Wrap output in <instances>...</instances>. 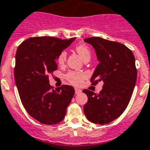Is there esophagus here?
<instances>
[{
	"label": "esophagus",
	"mask_w": 150,
	"mask_h": 150,
	"mask_svg": "<svg viewBox=\"0 0 150 150\" xmlns=\"http://www.w3.org/2000/svg\"><path fill=\"white\" fill-rule=\"evenodd\" d=\"M75 94H79V93H81V91L80 89H78V88H75Z\"/></svg>",
	"instance_id": "esophagus-1"
}]
</instances>
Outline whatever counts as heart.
Listing matches in <instances>:
<instances>
[{"instance_id":"1","label":"heart","mask_w":150,"mask_h":150,"mask_svg":"<svg viewBox=\"0 0 150 150\" xmlns=\"http://www.w3.org/2000/svg\"><path fill=\"white\" fill-rule=\"evenodd\" d=\"M75 50L78 52V53L80 55V57L82 58V59L84 61L91 58V50H90L89 48L86 46V45H84V44H79V45H77L75 47ZM66 57H67V53H66V52L65 50L61 52L59 54V56H58V57H57V63L60 65V66L64 64L66 60ZM86 77H87V75L84 72L75 71H69L65 75V78H66V79L69 82L71 83V84H74V85L76 86L80 85V84H82Z\"/></svg>"}]
</instances>
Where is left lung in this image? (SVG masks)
Returning <instances> with one entry per match:
<instances>
[{
  "label": "left lung",
  "instance_id": "1",
  "mask_svg": "<svg viewBox=\"0 0 150 150\" xmlns=\"http://www.w3.org/2000/svg\"><path fill=\"white\" fill-rule=\"evenodd\" d=\"M84 41L93 47L100 62L91 81L93 84L104 82L99 94L83 91L88 97L84 114L93 123L108 124L120 116L131 100L137 75L134 56L121 43L98 37Z\"/></svg>",
  "mask_w": 150,
  "mask_h": 150
}]
</instances>
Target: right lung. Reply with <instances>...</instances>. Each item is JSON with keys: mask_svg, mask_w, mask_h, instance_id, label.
<instances>
[{"mask_svg": "<svg viewBox=\"0 0 150 150\" xmlns=\"http://www.w3.org/2000/svg\"><path fill=\"white\" fill-rule=\"evenodd\" d=\"M75 40L31 38L16 50L14 77L20 100L27 112L44 125H55L63 120L75 93L69 85L52 90L48 78L57 69L56 60L59 53Z\"/></svg>", "mask_w": 150, "mask_h": 150, "instance_id": "add662e5", "label": "right lung"}]
</instances>
